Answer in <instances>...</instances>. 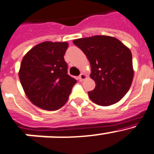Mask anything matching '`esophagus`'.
Instances as JSON below:
<instances>
[{
	"label": "esophagus",
	"mask_w": 154,
	"mask_h": 154,
	"mask_svg": "<svg viewBox=\"0 0 154 154\" xmlns=\"http://www.w3.org/2000/svg\"><path fill=\"white\" fill-rule=\"evenodd\" d=\"M86 78H87V76H86L84 74H81L78 77V80H80V81H83V80H85Z\"/></svg>",
	"instance_id": "esophagus-1"
}]
</instances>
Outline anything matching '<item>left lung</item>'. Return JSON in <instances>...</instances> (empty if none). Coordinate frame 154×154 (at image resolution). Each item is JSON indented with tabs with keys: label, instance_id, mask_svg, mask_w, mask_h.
Listing matches in <instances>:
<instances>
[{
	"label": "left lung",
	"instance_id": "8db88e82",
	"mask_svg": "<svg viewBox=\"0 0 154 154\" xmlns=\"http://www.w3.org/2000/svg\"><path fill=\"white\" fill-rule=\"evenodd\" d=\"M91 63V77L96 87L88 92L91 100L100 106L117 103L129 91L134 78L132 54L119 40L104 35L73 41Z\"/></svg>",
	"mask_w": 154,
	"mask_h": 154
}]
</instances>
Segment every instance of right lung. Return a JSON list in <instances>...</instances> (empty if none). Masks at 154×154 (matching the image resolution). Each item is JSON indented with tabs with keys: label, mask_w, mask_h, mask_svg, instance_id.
<instances>
[{
	"label": "right lung",
	"mask_w": 154,
	"mask_h": 154,
	"mask_svg": "<svg viewBox=\"0 0 154 154\" xmlns=\"http://www.w3.org/2000/svg\"><path fill=\"white\" fill-rule=\"evenodd\" d=\"M67 48V42L46 41L34 47L22 60L19 78L23 89L29 100L41 109H60L77 83L67 74L63 57Z\"/></svg>",
	"instance_id": "add662e5"
}]
</instances>
